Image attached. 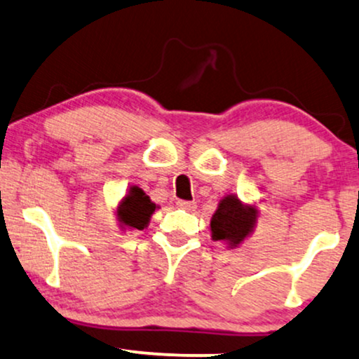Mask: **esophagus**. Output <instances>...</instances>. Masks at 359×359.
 I'll return each mask as SVG.
<instances>
[{
    "label": "esophagus",
    "mask_w": 359,
    "mask_h": 359,
    "mask_svg": "<svg viewBox=\"0 0 359 359\" xmlns=\"http://www.w3.org/2000/svg\"><path fill=\"white\" fill-rule=\"evenodd\" d=\"M177 207L184 208V210H187V212H192V210H195V207H197V203L189 202V201H179L177 202Z\"/></svg>",
    "instance_id": "esophagus-1"
}]
</instances>
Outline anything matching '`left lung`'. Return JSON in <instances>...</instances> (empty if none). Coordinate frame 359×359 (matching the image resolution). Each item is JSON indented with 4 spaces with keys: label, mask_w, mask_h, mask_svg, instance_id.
Returning <instances> with one entry per match:
<instances>
[{
    "label": "left lung",
    "mask_w": 359,
    "mask_h": 359,
    "mask_svg": "<svg viewBox=\"0 0 359 359\" xmlns=\"http://www.w3.org/2000/svg\"><path fill=\"white\" fill-rule=\"evenodd\" d=\"M258 210L252 203H243L237 195H225L219 202L210 220L213 242H224L229 248H237L250 237L257 225Z\"/></svg>",
    "instance_id": "left-lung-1"
}]
</instances>
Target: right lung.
Segmentation results:
<instances>
[{
  "label": "right lung",
  "instance_id": "right-lung-1",
  "mask_svg": "<svg viewBox=\"0 0 359 359\" xmlns=\"http://www.w3.org/2000/svg\"><path fill=\"white\" fill-rule=\"evenodd\" d=\"M156 208L157 205L151 201V197L137 185H133L116 208V217L121 230H144L151 222Z\"/></svg>",
  "mask_w": 359,
  "mask_h": 359
}]
</instances>
